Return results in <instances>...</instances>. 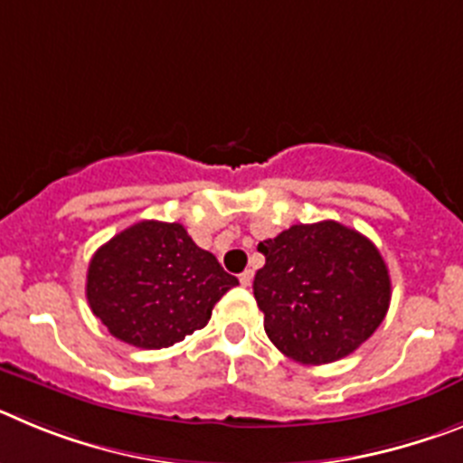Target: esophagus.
<instances>
[{
	"label": "esophagus",
	"instance_id": "obj_1",
	"mask_svg": "<svg viewBox=\"0 0 463 463\" xmlns=\"http://www.w3.org/2000/svg\"><path fill=\"white\" fill-rule=\"evenodd\" d=\"M239 280H241V285H243V288H250V282H252V271H243L239 276Z\"/></svg>",
	"mask_w": 463,
	"mask_h": 463
}]
</instances>
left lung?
<instances>
[{
    "instance_id": "8db88e82",
    "label": "left lung",
    "mask_w": 463,
    "mask_h": 463,
    "mask_svg": "<svg viewBox=\"0 0 463 463\" xmlns=\"http://www.w3.org/2000/svg\"><path fill=\"white\" fill-rule=\"evenodd\" d=\"M257 250L252 289L273 345L308 366L336 362L371 338L390 308L387 264L373 243L334 220L292 224Z\"/></svg>"
}]
</instances>
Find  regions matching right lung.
Listing matches in <instances>:
<instances>
[{"mask_svg":"<svg viewBox=\"0 0 463 463\" xmlns=\"http://www.w3.org/2000/svg\"><path fill=\"white\" fill-rule=\"evenodd\" d=\"M239 280L183 224L141 220L94 252L85 294L118 341L159 350L206 326L213 306Z\"/></svg>","mask_w":463,"mask_h":463,"instance_id":"add662e5","label":"right lung"}]
</instances>
